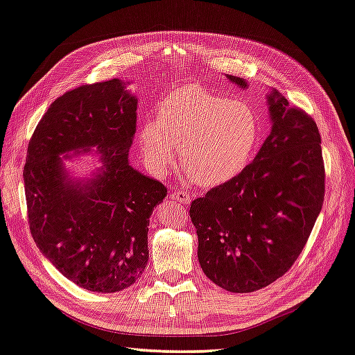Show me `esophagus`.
<instances>
[{"instance_id":"34e87169","label":"esophagus","mask_w":355,"mask_h":355,"mask_svg":"<svg viewBox=\"0 0 355 355\" xmlns=\"http://www.w3.org/2000/svg\"><path fill=\"white\" fill-rule=\"evenodd\" d=\"M171 198L178 201V203H182V205H189L191 200H192L191 196H189V192H186V191H173Z\"/></svg>"}]
</instances>
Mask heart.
<instances>
[{
  "instance_id": "obj_1",
  "label": "heart",
  "mask_w": 355,
  "mask_h": 355,
  "mask_svg": "<svg viewBox=\"0 0 355 355\" xmlns=\"http://www.w3.org/2000/svg\"><path fill=\"white\" fill-rule=\"evenodd\" d=\"M259 134V118L246 103L187 86L166 96L157 120L141 124L140 148L150 168L163 173L175 159L177 144H182L192 182L212 187L246 168Z\"/></svg>"
}]
</instances>
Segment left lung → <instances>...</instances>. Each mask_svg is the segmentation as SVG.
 Segmentation results:
<instances>
[{
    "label": "left lung",
    "mask_w": 355,
    "mask_h": 355,
    "mask_svg": "<svg viewBox=\"0 0 355 355\" xmlns=\"http://www.w3.org/2000/svg\"><path fill=\"white\" fill-rule=\"evenodd\" d=\"M229 80L246 86L232 75ZM268 101L272 130L254 162L193 200L189 209L200 266L229 293H252L286 274L306 245L324 200L315 121L279 92Z\"/></svg>",
    "instance_id": "8db88e82"
}]
</instances>
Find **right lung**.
Segmentation results:
<instances>
[{"instance_id":"add662e5","label":"right lung","mask_w":355,"mask_h":355,"mask_svg":"<svg viewBox=\"0 0 355 355\" xmlns=\"http://www.w3.org/2000/svg\"><path fill=\"white\" fill-rule=\"evenodd\" d=\"M137 100L112 78L62 94L41 118L23 171L31 234L46 259L78 286L118 293L148 265V226L168 193L129 164ZM96 145L102 172L71 184L59 155Z\"/></svg>"}]
</instances>
